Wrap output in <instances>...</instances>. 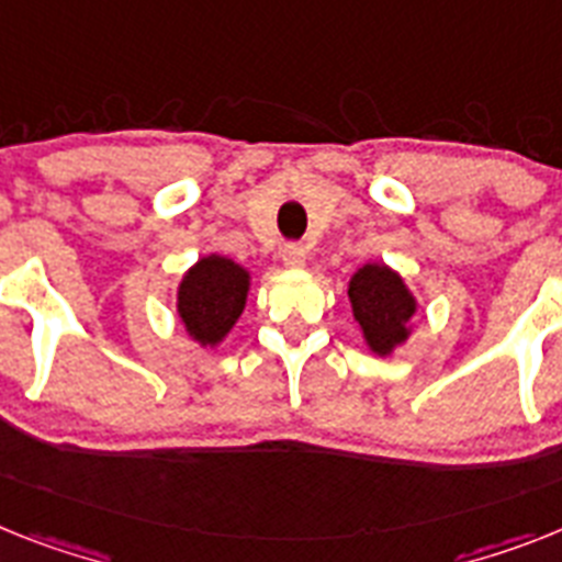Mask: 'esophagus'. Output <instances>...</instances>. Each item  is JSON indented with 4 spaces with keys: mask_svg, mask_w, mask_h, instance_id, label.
I'll list each match as a JSON object with an SVG mask.
<instances>
[{
    "mask_svg": "<svg viewBox=\"0 0 562 562\" xmlns=\"http://www.w3.org/2000/svg\"><path fill=\"white\" fill-rule=\"evenodd\" d=\"M305 248L300 243H289L285 248H282V262H285V268H303L305 266Z\"/></svg>",
    "mask_w": 562,
    "mask_h": 562,
    "instance_id": "1",
    "label": "esophagus"
}]
</instances>
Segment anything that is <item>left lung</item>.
<instances>
[{
  "label": "left lung",
  "mask_w": 562,
  "mask_h": 562,
  "mask_svg": "<svg viewBox=\"0 0 562 562\" xmlns=\"http://www.w3.org/2000/svg\"><path fill=\"white\" fill-rule=\"evenodd\" d=\"M353 319L360 323L362 339L380 357H389L408 339V319L417 314V300L397 271L383 262H369L348 282Z\"/></svg>",
  "instance_id": "obj_1"
}]
</instances>
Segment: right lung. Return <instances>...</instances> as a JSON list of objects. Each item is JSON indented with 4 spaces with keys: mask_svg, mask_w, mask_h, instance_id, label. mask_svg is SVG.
I'll return each instance as SVG.
<instances>
[{
    "mask_svg": "<svg viewBox=\"0 0 562 562\" xmlns=\"http://www.w3.org/2000/svg\"><path fill=\"white\" fill-rule=\"evenodd\" d=\"M251 273L234 259L209 254L191 266L177 289V314L188 337L200 346L223 342L248 300Z\"/></svg>",
    "mask_w": 562,
    "mask_h": 562,
    "instance_id": "right-lung-1",
    "label": "right lung"
}]
</instances>
